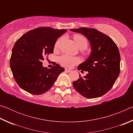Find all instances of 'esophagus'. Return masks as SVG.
<instances>
[{
    "instance_id": "esophagus-1",
    "label": "esophagus",
    "mask_w": 133,
    "mask_h": 133,
    "mask_svg": "<svg viewBox=\"0 0 133 133\" xmlns=\"http://www.w3.org/2000/svg\"><path fill=\"white\" fill-rule=\"evenodd\" d=\"M65 71L67 72V73H70V72L71 71V70H69V69H65Z\"/></svg>"
}]
</instances>
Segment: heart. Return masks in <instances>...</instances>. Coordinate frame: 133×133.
<instances>
[{
    "mask_svg": "<svg viewBox=\"0 0 133 133\" xmlns=\"http://www.w3.org/2000/svg\"><path fill=\"white\" fill-rule=\"evenodd\" d=\"M74 39L77 44V46L81 50H85L88 47V40L86 37L80 34H76L74 35ZM63 40V37H60L56 40L55 44V49H57L59 47L60 43ZM58 62L62 66L67 67V68H71L75 65L80 63L79 58L77 57H73V56H69L67 55H63L60 56L58 58Z\"/></svg>",
    "mask_w": 133,
    "mask_h": 133,
    "instance_id": "heart-1",
    "label": "heart"
}]
</instances>
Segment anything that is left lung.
I'll use <instances>...</instances> for the list:
<instances>
[{
    "mask_svg": "<svg viewBox=\"0 0 133 133\" xmlns=\"http://www.w3.org/2000/svg\"><path fill=\"white\" fill-rule=\"evenodd\" d=\"M84 35L91 44V53L78 70L87 71L84 77L73 82L74 88L87 98L99 97L111 89L120 71V55L111 38L93 28L71 29Z\"/></svg>",
    "mask_w": 133,
    "mask_h": 133,
    "instance_id": "obj_1",
    "label": "left lung"
}]
</instances>
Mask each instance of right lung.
Here are the masks:
<instances>
[{"label": "right lung", "instance_id": "1", "mask_svg": "<svg viewBox=\"0 0 133 133\" xmlns=\"http://www.w3.org/2000/svg\"><path fill=\"white\" fill-rule=\"evenodd\" d=\"M66 29L40 27L30 30L16 42L10 66L13 77L24 90L35 95L48 91L64 69L58 64L48 69L42 66L45 56L53 53L57 38Z\"/></svg>", "mask_w": 133, "mask_h": 133}]
</instances>
